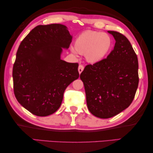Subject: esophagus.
<instances>
[{
  "label": "esophagus",
  "instance_id": "1",
  "mask_svg": "<svg viewBox=\"0 0 153 153\" xmlns=\"http://www.w3.org/2000/svg\"><path fill=\"white\" fill-rule=\"evenodd\" d=\"M83 70H84V66H82V65L80 64L79 66V68H78V71H79V74H81V72H82V71H83Z\"/></svg>",
  "mask_w": 153,
  "mask_h": 153
}]
</instances>
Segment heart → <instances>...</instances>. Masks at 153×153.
Masks as SVG:
<instances>
[{
    "label": "heart",
    "instance_id": "obj_1",
    "mask_svg": "<svg viewBox=\"0 0 153 153\" xmlns=\"http://www.w3.org/2000/svg\"><path fill=\"white\" fill-rule=\"evenodd\" d=\"M74 49L79 53L85 55L90 63H97L103 59L112 46L109 35L96 30H86L80 34L74 41ZM75 53V51L72 50Z\"/></svg>",
    "mask_w": 153,
    "mask_h": 153
}]
</instances>
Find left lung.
I'll list each match as a JSON object with an SVG mask.
<instances>
[{
    "label": "left lung",
    "instance_id": "8db88e82",
    "mask_svg": "<svg viewBox=\"0 0 153 153\" xmlns=\"http://www.w3.org/2000/svg\"><path fill=\"white\" fill-rule=\"evenodd\" d=\"M116 41L106 58L88 64L81 72L89 111L108 119L131 104L138 87V61L131 43L123 34L108 31Z\"/></svg>",
    "mask_w": 153,
    "mask_h": 153
}]
</instances>
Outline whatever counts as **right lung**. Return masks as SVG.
<instances>
[{"label": "right lung", "instance_id": "1", "mask_svg": "<svg viewBox=\"0 0 153 153\" xmlns=\"http://www.w3.org/2000/svg\"><path fill=\"white\" fill-rule=\"evenodd\" d=\"M72 36L62 24L39 25L20 43L13 67V91L22 106L45 117L61 106L65 89L79 78L78 63L60 59Z\"/></svg>", "mask_w": 153, "mask_h": 153}]
</instances>
